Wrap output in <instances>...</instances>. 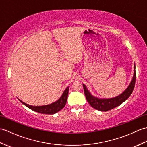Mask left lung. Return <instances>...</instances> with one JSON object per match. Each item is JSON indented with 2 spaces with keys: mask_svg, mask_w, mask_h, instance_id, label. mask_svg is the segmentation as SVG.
<instances>
[{
  "mask_svg": "<svg viewBox=\"0 0 147 147\" xmlns=\"http://www.w3.org/2000/svg\"><path fill=\"white\" fill-rule=\"evenodd\" d=\"M136 80V73H135V64H134V76H133L132 80L131 83H129V86L121 94L118 96L108 99H102L99 98L98 97H95L93 96L90 92L88 91L86 85H83V88L84 91L85 96L86 98V100L89 104L93 108L96 109L97 110L101 111H107L110 110L113 108H115L118 106L120 105L121 103H123L129 97L133 91L134 89L135 84Z\"/></svg>",
  "mask_w": 147,
  "mask_h": 147,
  "instance_id": "left-lung-1",
  "label": "left lung"
}]
</instances>
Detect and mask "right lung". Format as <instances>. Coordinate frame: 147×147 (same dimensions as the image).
<instances>
[{"label":"right lung","instance_id":"1","mask_svg":"<svg viewBox=\"0 0 147 147\" xmlns=\"http://www.w3.org/2000/svg\"><path fill=\"white\" fill-rule=\"evenodd\" d=\"M68 92H69V87H67L59 100L56 101V102H54V103L44 106L29 105L28 104L25 103L24 102L20 101V100H19L21 102L23 105H24L27 108H30V110H32L33 111H35L36 112L40 113L43 114L53 115L54 113H56L57 112L60 111L61 110H62L64 107V106L66 105Z\"/></svg>","mask_w":147,"mask_h":147}]
</instances>
